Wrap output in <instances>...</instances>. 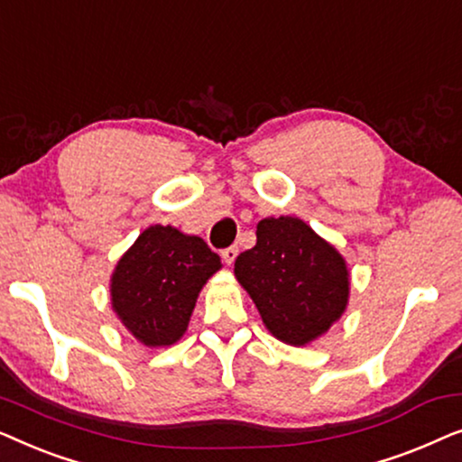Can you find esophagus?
<instances>
[{
  "label": "esophagus",
  "instance_id": "esophagus-1",
  "mask_svg": "<svg viewBox=\"0 0 462 462\" xmlns=\"http://www.w3.org/2000/svg\"><path fill=\"white\" fill-rule=\"evenodd\" d=\"M237 245H229V248H225L223 252H220V256H223L225 258V263L226 264H231L233 261H236V258H237Z\"/></svg>",
  "mask_w": 462,
  "mask_h": 462
}]
</instances>
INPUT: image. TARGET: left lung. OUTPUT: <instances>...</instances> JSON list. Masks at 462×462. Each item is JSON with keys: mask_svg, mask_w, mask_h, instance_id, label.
I'll return each instance as SVG.
<instances>
[{"mask_svg": "<svg viewBox=\"0 0 462 462\" xmlns=\"http://www.w3.org/2000/svg\"><path fill=\"white\" fill-rule=\"evenodd\" d=\"M236 275L269 332L294 346L324 334L349 299L343 256L292 217L258 223L256 245L236 258Z\"/></svg>", "mask_w": 462, "mask_h": 462, "instance_id": "8db88e82", "label": "left lung"}]
</instances>
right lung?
<instances>
[{
	"instance_id": "right-lung-1",
	"label": "right lung",
	"mask_w": 462,
	"mask_h": 462,
	"mask_svg": "<svg viewBox=\"0 0 462 462\" xmlns=\"http://www.w3.org/2000/svg\"><path fill=\"white\" fill-rule=\"evenodd\" d=\"M218 269L220 256L204 239L153 225L117 263L113 309L143 345H172L187 330L201 286Z\"/></svg>"
}]
</instances>
